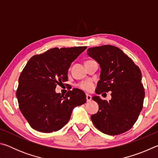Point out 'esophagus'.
Instances as JSON below:
<instances>
[{
  "instance_id": "1",
  "label": "esophagus",
  "mask_w": 158,
  "mask_h": 158,
  "mask_svg": "<svg viewBox=\"0 0 158 158\" xmlns=\"http://www.w3.org/2000/svg\"><path fill=\"white\" fill-rule=\"evenodd\" d=\"M85 97H86V100H87V102H90V100H91V99H92V98H91V96H90V95H85Z\"/></svg>"
}]
</instances>
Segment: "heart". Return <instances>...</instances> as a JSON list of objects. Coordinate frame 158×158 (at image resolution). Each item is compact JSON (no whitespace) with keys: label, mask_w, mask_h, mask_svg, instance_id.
Segmentation results:
<instances>
[{"label":"heart","mask_w":158,"mask_h":158,"mask_svg":"<svg viewBox=\"0 0 158 158\" xmlns=\"http://www.w3.org/2000/svg\"><path fill=\"white\" fill-rule=\"evenodd\" d=\"M78 87L85 92H90L93 89V83L90 81H85L79 83Z\"/></svg>","instance_id":"heart-1"}]
</instances>
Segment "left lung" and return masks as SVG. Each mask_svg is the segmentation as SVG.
<instances>
[{"instance_id": "8db88e82", "label": "left lung", "mask_w": 158, "mask_h": 158, "mask_svg": "<svg viewBox=\"0 0 158 158\" xmlns=\"http://www.w3.org/2000/svg\"><path fill=\"white\" fill-rule=\"evenodd\" d=\"M88 55L100 64L101 73L96 93L111 91L110 100L93 97L98 104L90 117L96 128L109 135L127 132L135 123L143 108L145 91L141 73L130 58L112 45L89 48Z\"/></svg>"}]
</instances>
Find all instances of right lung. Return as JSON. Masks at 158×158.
Returning a JSON list of instances; mask_svg holds the SVG:
<instances>
[{"instance_id": "obj_1", "label": "right lung", "mask_w": 158, "mask_h": 158, "mask_svg": "<svg viewBox=\"0 0 158 158\" xmlns=\"http://www.w3.org/2000/svg\"><path fill=\"white\" fill-rule=\"evenodd\" d=\"M86 47L53 48L31 57L19 78L17 98L19 107L29 125L41 132L60 130L70 119L73 109L86 102L78 89L61 95L57 85L68 81L71 63Z\"/></svg>"}]
</instances>
